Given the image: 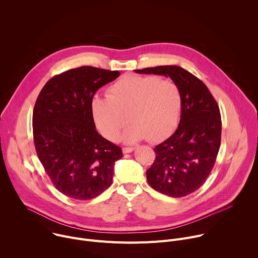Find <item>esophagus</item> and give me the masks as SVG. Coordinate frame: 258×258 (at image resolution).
Here are the masks:
<instances>
[{
    "mask_svg": "<svg viewBox=\"0 0 258 258\" xmlns=\"http://www.w3.org/2000/svg\"><path fill=\"white\" fill-rule=\"evenodd\" d=\"M134 150H135V148H133V147H124V148H122V152H123L124 154L131 153V152H133Z\"/></svg>",
    "mask_w": 258,
    "mask_h": 258,
    "instance_id": "34e87169",
    "label": "esophagus"
}]
</instances>
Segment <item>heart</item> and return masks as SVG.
Masks as SVG:
<instances>
[{
	"mask_svg": "<svg viewBox=\"0 0 258 258\" xmlns=\"http://www.w3.org/2000/svg\"><path fill=\"white\" fill-rule=\"evenodd\" d=\"M180 110L177 85L156 76H125L108 88L107 98L92 101L95 123L106 139L115 141L126 119L131 122L122 135L126 143L165 139L176 127Z\"/></svg>",
	"mask_w": 258,
	"mask_h": 258,
	"instance_id": "heart-1",
	"label": "heart"
}]
</instances>
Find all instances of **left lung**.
<instances>
[{"instance_id": "left-lung-1", "label": "left lung", "mask_w": 258, "mask_h": 258, "mask_svg": "<svg viewBox=\"0 0 258 258\" xmlns=\"http://www.w3.org/2000/svg\"><path fill=\"white\" fill-rule=\"evenodd\" d=\"M169 77L181 93V113L176 131L153 149L156 158L146 175L161 194L185 197L198 190L211 172L222 138L219 108L202 81L175 65L135 70Z\"/></svg>"}]
</instances>
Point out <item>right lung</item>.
Returning <instances> with one entry per match:
<instances>
[{
  "label": "right lung",
  "instance_id": "obj_1",
  "mask_svg": "<svg viewBox=\"0 0 258 258\" xmlns=\"http://www.w3.org/2000/svg\"><path fill=\"white\" fill-rule=\"evenodd\" d=\"M120 76L93 66L69 69L47 82L34 104L36 154L55 188L76 200H90L111 186L120 147L96 131L95 93Z\"/></svg>",
  "mask_w": 258,
  "mask_h": 258
}]
</instances>
